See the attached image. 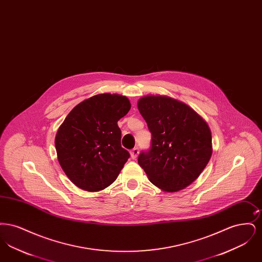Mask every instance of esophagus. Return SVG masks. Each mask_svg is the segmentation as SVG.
<instances>
[{"label":"esophagus","instance_id":"obj_1","mask_svg":"<svg viewBox=\"0 0 262 262\" xmlns=\"http://www.w3.org/2000/svg\"><path fill=\"white\" fill-rule=\"evenodd\" d=\"M138 154H139V149L137 147H135L134 149L130 150V156L133 159H136Z\"/></svg>","mask_w":262,"mask_h":262}]
</instances>
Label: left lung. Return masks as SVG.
<instances>
[{
	"label": "left lung",
	"instance_id": "left-lung-1",
	"mask_svg": "<svg viewBox=\"0 0 262 262\" xmlns=\"http://www.w3.org/2000/svg\"><path fill=\"white\" fill-rule=\"evenodd\" d=\"M137 107L152 136L149 150L138 156L139 166L163 190L189 186L211 158L209 126L187 104L168 96H144Z\"/></svg>",
	"mask_w": 262,
	"mask_h": 262
}]
</instances>
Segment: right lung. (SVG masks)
Wrapping results in <instances>:
<instances>
[{
	"mask_svg": "<svg viewBox=\"0 0 262 262\" xmlns=\"http://www.w3.org/2000/svg\"><path fill=\"white\" fill-rule=\"evenodd\" d=\"M129 100L104 93L80 102L58 129L55 146L63 172L76 187L98 191L113 184L129 158L121 145L118 121Z\"/></svg>",
	"mask_w": 262,
	"mask_h": 262,
	"instance_id": "right-lung-1",
	"label": "right lung"
}]
</instances>
